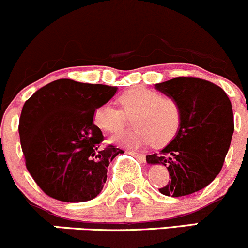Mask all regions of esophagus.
<instances>
[{"instance_id":"34e87169","label":"esophagus","mask_w":248,"mask_h":248,"mask_svg":"<svg viewBox=\"0 0 248 248\" xmlns=\"http://www.w3.org/2000/svg\"><path fill=\"white\" fill-rule=\"evenodd\" d=\"M127 154H129V155L132 156H136L137 158H139L140 161H145V155L144 154H139V153H136V151H127Z\"/></svg>"}]
</instances>
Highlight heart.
<instances>
[{
	"label": "heart",
	"mask_w": 248,
	"mask_h": 248,
	"mask_svg": "<svg viewBox=\"0 0 248 248\" xmlns=\"http://www.w3.org/2000/svg\"><path fill=\"white\" fill-rule=\"evenodd\" d=\"M121 109L103 104L94 110L93 122L109 133L121 131L126 124V115L133 117L134 131L112 137L111 143L124 148H140L154 143L163 145L172 140L182 124V109L174 98L163 97L157 91L136 87L119 98Z\"/></svg>",
	"instance_id": "heart-1"
}]
</instances>
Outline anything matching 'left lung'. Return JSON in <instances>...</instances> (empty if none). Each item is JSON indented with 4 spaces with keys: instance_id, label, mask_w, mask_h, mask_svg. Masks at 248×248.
<instances>
[{
    "instance_id": "1",
    "label": "left lung",
    "mask_w": 248,
    "mask_h": 248,
    "mask_svg": "<svg viewBox=\"0 0 248 248\" xmlns=\"http://www.w3.org/2000/svg\"><path fill=\"white\" fill-rule=\"evenodd\" d=\"M155 88L179 103L182 124L173 140L160 154L146 156V162L166 166L170 172L161 194L190 195L222 170L234 133L232 103L219 86L198 78H175Z\"/></svg>"
}]
</instances>
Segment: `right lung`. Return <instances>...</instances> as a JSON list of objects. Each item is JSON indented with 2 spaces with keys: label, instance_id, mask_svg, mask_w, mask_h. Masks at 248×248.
<instances>
[{
  "label": "right lung",
  "instance_id": "right-lung-1",
  "mask_svg": "<svg viewBox=\"0 0 248 248\" xmlns=\"http://www.w3.org/2000/svg\"><path fill=\"white\" fill-rule=\"evenodd\" d=\"M116 91L60 78L25 102L19 120L21 149L29 173L48 196L85 202L99 195L108 166L124 151L100 146L104 137L93 124V114Z\"/></svg>",
  "mask_w": 248,
  "mask_h": 248
}]
</instances>
